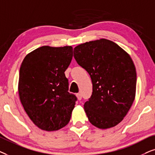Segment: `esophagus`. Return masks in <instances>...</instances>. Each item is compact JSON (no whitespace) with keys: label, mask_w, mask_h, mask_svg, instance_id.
I'll list each match as a JSON object with an SVG mask.
<instances>
[{"label":"esophagus","mask_w":155,"mask_h":155,"mask_svg":"<svg viewBox=\"0 0 155 155\" xmlns=\"http://www.w3.org/2000/svg\"><path fill=\"white\" fill-rule=\"evenodd\" d=\"M76 97H77L78 100L81 101V98H82V95H81V94H80V93H79V94H76Z\"/></svg>","instance_id":"1"}]
</instances>
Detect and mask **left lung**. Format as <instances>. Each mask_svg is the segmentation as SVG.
Here are the masks:
<instances>
[{"mask_svg":"<svg viewBox=\"0 0 155 155\" xmlns=\"http://www.w3.org/2000/svg\"><path fill=\"white\" fill-rule=\"evenodd\" d=\"M74 57L91 79L92 95L84 106L88 120L100 129L117 125L135 97L137 74L131 57L106 39L78 45Z\"/></svg>","mask_w":155,"mask_h":155,"instance_id":"obj_1","label":"left lung"}]
</instances>
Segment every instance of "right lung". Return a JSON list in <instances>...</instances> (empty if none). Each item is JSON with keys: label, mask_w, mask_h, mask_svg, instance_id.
<instances>
[{"label": "right lung", "mask_w": 155, "mask_h": 155, "mask_svg": "<svg viewBox=\"0 0 155 155\" xmlns=\"http://www.w3.org/2000/svg\"><path fill=\"white\" fill-rule=\"evenodd\" d=\"M73 57L71 46H42L29 53L20 69L18 93L31 120L54 131L69 123L77 100L70 94L64 71Z\"/></svg>", "instance_id": "right-lung-1"}]
</instances>
